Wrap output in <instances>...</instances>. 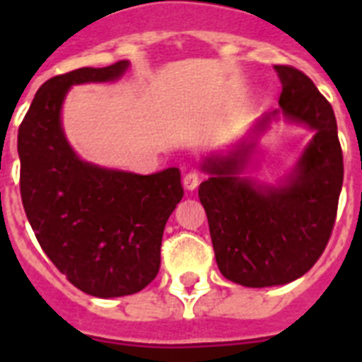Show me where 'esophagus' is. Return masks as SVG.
<instances>
[{
  "instance_id": "esophagus-1",
  "label": "esophagus",
  "mask_w": 362,
  "mask_h": 362,
  "mask_svg": "<svg viewBox=\"0 0 362 362\" xmlns=\"http://www.w3.org/2000/svg\"><path fill=\"white\" fill-rule=\"evenodd\" d=\"M197 185H199V174L196 170H190L188 174H185L183 177V187L187 190H196Z\"/></svg>"
}]
</instances>
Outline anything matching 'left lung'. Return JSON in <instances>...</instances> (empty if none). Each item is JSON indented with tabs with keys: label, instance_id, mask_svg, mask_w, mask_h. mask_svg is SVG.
Returning <instances> with one entry per match:
<instances>
[{
	"label": "left lung",
	"instance_id": "left-lung-1",
	"mask_svg": "<svg viewBox=\"0 0 362 362\" xmlns=\"http://www.w3.org/2000/svg\"><path fill=\"white\" fill-rule=\"evenodd\" d=\"M283 92L279 110L259 121L263 130L283 114L315 130L286 183L261 187L239 177L250 145L228 156H210L203 170L199 201L209 217L216 261L233 283L264 288L296 281L317 263L337 216L343 187V150L332 105L312 79L290 65H276Z\"/></svg>",
	"mask_w": 362,
	"mask_h": 362
}]
</instances>
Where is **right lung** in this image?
Returning a JSON list of instances; mask_svg holds the SVG:
<instances>
[{
	"mask_svg": "<svg viewBox=\"0 0 362 362\" xmlns=\"http://www.w3.org/2000/svg\"><path fill=\"white\" fill-rule=\"evenodd\" d=\"M129 69L54 76L36 92L19 124V190L37 243L66 279L94 297H121L143 290L161 264L166 221L183 197L181 174L108 170L81 161L62 129V105L72 85L114 81Z\"/></svg>",
	"mask_w": 362,
	"mask_h": 362,
	"instance_id": "right-lung-1",
	"label": "right lung"
}]
</instances>
